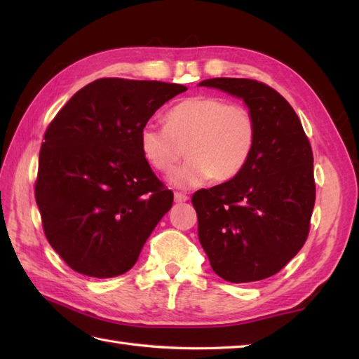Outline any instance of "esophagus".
Masks as SVG:
<instances>
[{"label":"esophagus","instance_id":"1","mask_svg":"<svg viewBox=\"0 0 359 359\" xmlns=\"http://www.w3.org/2000/svg\"><path fill=\"white\" fill-rule=\"evenodd\" d=\"M189 197L187 194H182V193H174V202L175 203H184L188 202Z\"/></svg>","mask_w":359,"mask_h":359}]
</instances>
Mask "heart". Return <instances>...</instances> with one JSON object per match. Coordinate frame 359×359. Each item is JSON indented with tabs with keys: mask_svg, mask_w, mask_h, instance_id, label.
<instances>
[{
	"mask_svg": "<svg viewBox=\"0 0 359 359\" xmlns=\"http://www.w3.org/2000/svg\"><path fill=\"white\" fill-rule=\"evenodd\" d=\"M256 121L245 106L222 97L196 95L166 112L165 126L144 125L139 144L144 160L158 172H170L185 154L187 162L175 171L171 185L191 189L210 179H234L253 154Z\"/></svg>",
	"mask_w": 359,
	"mask_h": 359,
	"instance_id": "b5f03b06",
	"label": "heart"
}]
</instances>
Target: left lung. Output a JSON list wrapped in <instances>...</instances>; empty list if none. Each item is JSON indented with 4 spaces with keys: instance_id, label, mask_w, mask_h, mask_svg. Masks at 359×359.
<instances>
[{
    "instance_id": "8db88e82",
    "label": "left lung",
    "mask_w": 359,
    "mask_h": 359,
    "mask_svg": "<svg viewBox=\"0 0 359 359\" xmlns=\"http://www.w3.org/2000/svg\"><path fill=\"white\" fill-rule=\"evenodd\" d=\"M199 86L241 98L257 129L245 168L193 194L201 245L222 279L262 280L284 269L307 241L316 194L313 152L301 120L273 88L248 79H210Z\"/></svg>"
}]
</instances>
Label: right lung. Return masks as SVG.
Returning <instances> with one entry per match:
<instances>
[{
    "mask_svg": "<svg viewBox=\"0 0 359 359\" xmlns=\"http://www.w3.org/2000/svg\"><path fill=\"white\" fill-rule=\"evenodd\" d=\"M187 88L100 79L75 93L41 143L35 199L50 247L77 273L114 278L131 270L172 207L139 144L140 129Z\"/></svg>",
    "mask_w": 359,
    "mask_h": 359,
    "instance_id": "1",
    "label": "right lung"
}]
</instances>
